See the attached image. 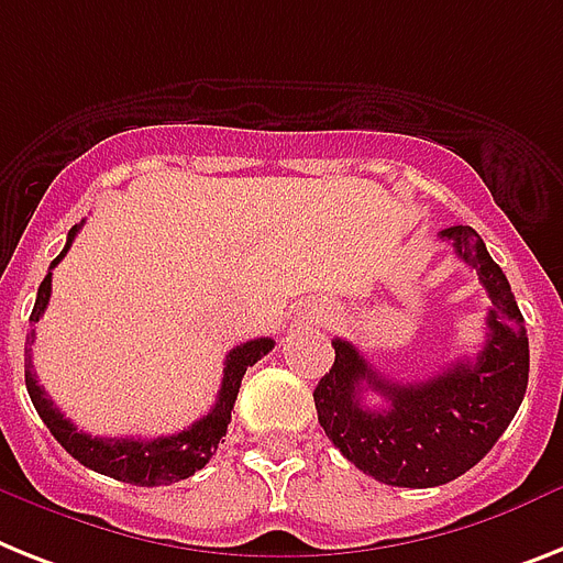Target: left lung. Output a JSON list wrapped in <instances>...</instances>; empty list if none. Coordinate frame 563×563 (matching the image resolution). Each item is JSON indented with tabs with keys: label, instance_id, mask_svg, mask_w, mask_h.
Listing matches in <instances>:
<instances>
[{
	"label": "left lung",
	"instance_id": "obj_1",
	"mask_svg": "<svg viewBox=\"0 0 563 563\" xmlns=\"http://www.w3.org/2000/svg\"><path fill=\"white\" fill-rule=\"evenodd\" d=\"M440 239L452 241L492 299L475 362L457 360L426 383L402 385L336 336V360L313 391L319 422L339 452L374 481L406 489L443 486L481 463L521 408L529 379L527 328L504 271L472 227H449ZM365 390L379 393L386 408L362 407Z\"/></svg>",
	"mask_w": 563,
	"mask_h": 563
}]
</instances>
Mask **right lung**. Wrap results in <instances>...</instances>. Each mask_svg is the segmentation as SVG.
<instances>
[{"mask_svg": "<svg viewBox=\"0 0 563 563\" xmlns=\"http://www.w3.org/2000/svg\"><path fill=\"white\" fill-rule=\"evenodd\" d=\"M80 232V224H74L68 232L63 253L51 262L48 276L42 278L40 290H36L34 310H31V322H40V316L45 313L51 299V271L63 262V255L71 247L74 235ZM36 333L31 331L25 339V385L34 402L36 415L48 426V431L57 438L65 452L74 460H80L86 468H95L100 475H109L114 481L134 483V486H169V483L187 481L198 468L209 463V457L216 454L221 438H227V426H230L232 406L239 397L241 376L247 374L250 365L267 356L273 351V339H250L244 345H235L224 360V379H221V391H218L216 406L207 417L192 422L189 429L172 434V438H91L86 431H80L71 420H65V415L54 406V399L45 394L40 383H36L34 365H31V345H34Z\"/></svg>", "mask_w": 563, "mask_h": 563, "instance_id": "obj_1", "label": "right lung"}]
</instances>
